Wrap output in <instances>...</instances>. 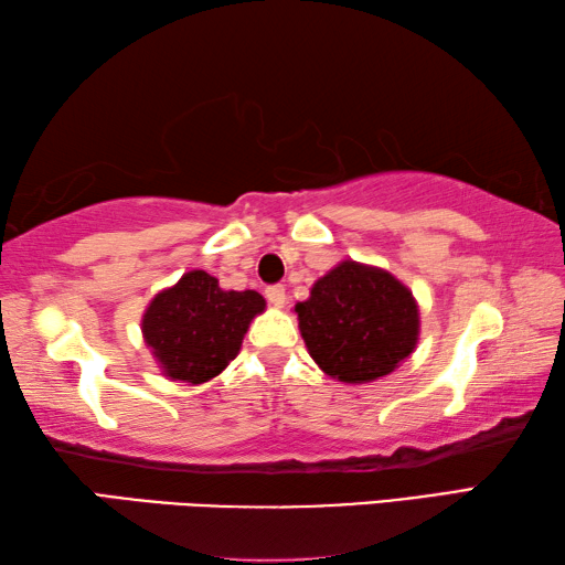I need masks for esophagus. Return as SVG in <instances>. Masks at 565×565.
I'll use <instances>...</instances> for the list:
<instances>
[{"label": "esophagus", "mask_w": 565, "mask_h": 565, "mask_svg": "<svg viewBox=\"0 0 565 565\" xmlns=\"http://www.w3.org/2000/svg\"><path fill=\"white\" fill-rule=\"evenodd\" d=\"M266 299H269V303L276 306V309H281V306L286 303V289L281 284L269 286V289H266Z\"/></svg>", "instance_id": "34e87169"}]
</instances>
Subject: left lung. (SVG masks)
<instances>
[{"instance_id": "left-lung-1", "label": "left lung", "mask_w": 565, "mask_h": 565, "mask_svg": "<svg viewBox=\"0 0 565 565\" xmlns=\"http://www.w3.org/2000/svg\"><path fill=\"white\" fill-rule=\"evenodd\" d=\"M294 311L311 359L343 384L391 374L418 343L414 294L376 266L341 262Z\"/></svg>"}]
</instances>
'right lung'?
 Masks as SVG:
<instances>
[{
  "label": "right lung",
  "instance_id": "obj_1",
  "mask_svg": "<svg viewBox=\"0 0 565 565\" xmlns=\"http://www.w3.org/2000/svg\"><path fill=\"white\" fill-rule=\"evenodd\" d=\"M266 309L256 291H224L206 271H186L147 306L141 333L164 376L204 384L236 359L254 317Z\"/></svg>",
  "mask_w": 565,
  "mask_h": 565
}]
</instances>
